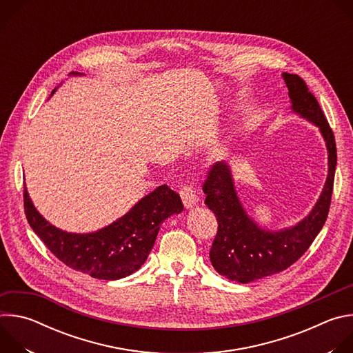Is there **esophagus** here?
Returning <instances> with one entry per match:
<instances>
[{"instance_id":"obj_1","label":"esophagus","mask_w":353,"mask_h":353,"mask_svg":"<svg viewBox=\"0 0 353 353\" xmlns=\"http://www.w3.org/2000/svg\"><path fill=\"white\" fill-rule=\"evenodd\" d=\"M180 196H181V201L187 210H191L194 208L198 201H199V196H198V192L191 187V185H184L180 191Z\"/></svg>"}]
</instances>
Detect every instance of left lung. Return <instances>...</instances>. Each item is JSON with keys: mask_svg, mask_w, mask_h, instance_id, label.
Masks as SVG:
<instances>
[{"mask_svg": "<svg viewBox=\"0 0 353 353\" xmlns=\"http://www.w3.org/2000/svg\"><path fill=\"white\" fill-rule=\"evenodd\" d=\"M290 110L320 130L328 154V174L313 210L296 225L270 230L260 226L244 210L237 195L229 162H216L204 183L205 204L215 214L218 233L210 259L222 276L248 283L278 274L306 253L323 229L332 195L336 146L332 130L306 82L294 74L283 72Z\"/></svg>", "mask_w": 353, "mask_h": 353, "instance_id": "1", "label": "left lung"}]
</instances>
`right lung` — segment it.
<instances>
[{"instance_id": "obj_1", "label": "right lung", "mask_w": 353, "mask_h": 353, "mask_svg": "<svg viewBox=\"0 0 353 353\" xmlns=\"http://www.w3.org/2000/svg\"><path fill=\"white\" fill-rule=\"evenodd\" d=\"M56 90L57 88L53 93ZM23 201L30 228L60 261L92 278L106 281L121 279L138 271L152 250L163 221L184 210L180 195L163 184L110 225L90 233H72L43 218L26 187Z\"/></svg>"}]
</instances>
